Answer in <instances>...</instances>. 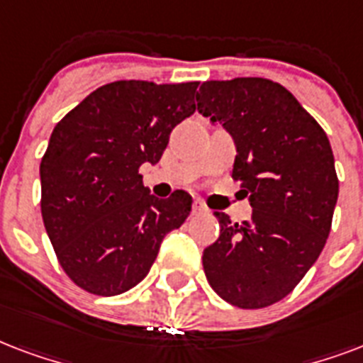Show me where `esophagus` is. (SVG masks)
<instances>
[{"instance_id": "34e87169", "label": "esophagus", "mask_w": 363, "mask_h": 363, "mask_svg": "<svg viewBox=\"0 0 363 363\" xmlns=\"http://www.w3.org/2000/svg\"><path fill=\"white\" fill-rule=\"evenodd\" d=\"M208 208L202 204L201 201H195L193 202V213H206Z\"/></svg>"}]
</instances>
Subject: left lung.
<instances>
[{"label":"left lung","mask_w":363,"mask_h":363,"mask_svg":"<svg viewBox=\"0 0 363 363\" xmlns=\"http://www.w3.org/2000/svg\"><path fill=\"white\" fill-rule=\"evenodd\" d=\"M196 109L235 140L233 178L242 182L252 220H220V238L202 252L213 291L240 308L288 296L324 250L339 179L330 140L297 98L263 77L206 81Z\"/></svg>","instance_id":"obj_1"}]
</instances>
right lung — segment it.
Returning <instances> with one entry per match:
<instances>
[{
  "mask_svg": "<svg viewBox=\"0 0 363 363\" xmlns=\"http://www.w3.org/2000/svg\"><path fill=\"white\" fill-rule=\"evenodd\" d=\"M199 83L115 81L55 126L39 167L41 216L62 269L94 296L147 277L162 238L191 213L189 193L157 199L138 168L157 164L176 125L196 109Z\"/></svg>",
  "mask_w": 363,
  "mask_h": 363,
  "instance_id": "add662e5",
  "label": "right lung"
}]
</instances>
